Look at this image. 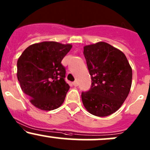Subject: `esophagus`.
<instances>
[{
	"mask_svg": "<svg viewBox=\"0 0 150 150\" xmlns=\"http://www.w3.org/2000/svg\"><path fill=\"white\" fill-rule=\"evenodd\" d=\"M72 84H73V86H75V87H76V86H78V81H76V80H75V81H74L73 83H72Z\"/></svg>",
	"mask_w": 150,
	"mask_h": 150,
	"instance_id": "esophagus-1",
	"label": "esophagus"
}]
</instances>
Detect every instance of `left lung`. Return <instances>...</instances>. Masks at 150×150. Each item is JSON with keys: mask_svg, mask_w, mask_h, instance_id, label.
I'll return each instance as SVG.
<instances>
[{"mask_svg": "<svg viewBox=\"0 0 150 150\" xmlns=\"http://www.w3.org/2000/svg\"><path fill=\"white\" fill-rule=\"evenodd\" d=\"M83 54L91 76V88L81 94L83 105L94 116H109L129 95L132 67L122 52L105 42L85 46Z\"/></svg>", "mask_w": 150, "mask_h": 150, "instance_id": "left-lung-1", "label": "left lung"}]
</instances>
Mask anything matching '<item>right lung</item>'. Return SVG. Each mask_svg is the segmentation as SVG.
<instances>
[{
	"mask_svg": "<svg viewBox=\"0 0 150 150\" xmlns=\"http://www.w3.org/2000/svg\"><path fill=\"white\" fill-rule=\"evenodd\" d=\"M71 48V45L43 42L30 45L18 58L17 78L21 90L39 109L52 111L64 102L70 86L61 62Z\"/></svg>",
	"mask_w": 150,
	"mask_h": 150,
	"instance_id": "1",
	"label": "right lung"
}]
</instances>
